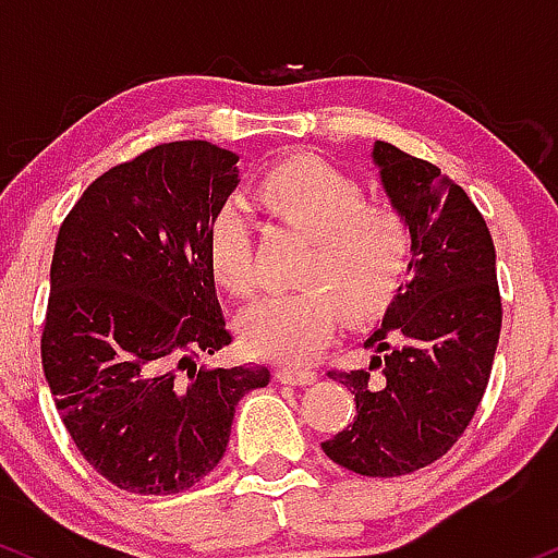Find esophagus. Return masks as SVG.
I'll use <instances>...</instances> for the list:
<instances>
[{"label":"esophagus","mask_w":558,"mask_h":558,"mask_svg":"<svg viewBox=\"0 0 558 558\" xmlns=\"http://www.w3.org/2000/svg\"><path fill=\"white\" fill-rule=\"evenodd\" d=\"M277 379L284 381V385H313L316 381V372H308V368L300 366H279Z\"/></svg>","instance_id":"esophagus-1"}]
</instances>
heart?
I'll use <instances>...</instances> for the list:
<instances>
[{
	"mask_svg": "<svg viewBox=\"0 0 558 558\" xmlns=\"http://www.w3.org/2000/svg\"><path fill=\"white\" fill-rule=\"evenodd\" d=\"M268 216L311 234L300 279L308 287L253 303L240 335L258 355L287 363L311 361L335 337L340 305L350 316L381 308L409 268L411 229L398 208L363 199L355 181L329 162L300 155L279 162L258 184ZM213 277L234 295L258 284L253 227L236 203L213 213L205 236Z\"/></svg>",
	"mask_w": 558,
	"mask_h": 558,
	"instance_id": "b5f03b06",
	"label": "heart"
}]
</instances>
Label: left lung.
Returning a JSON list of instances; mask_svg holds the SVG:
<instances>
[{"mask_svg": "<svg viewBox=\"0 0 558 558\" xmlns=\"http://www.w3.org/2000/svg\"><path fill=\"white\" fill-rule=\"evenodd\" d=\"M372 162L411 229L405 281L363 345L372 361L329 372L355 398L350 427L322 442L363 477H400L446 456L472 422L496 359L500 295L485 218L440 168L374 142Z\"/></svg>", "mask_w": 558, "mask_h": 558, "instance_id": "obj_1", "label": "left lung"}]
</instances>
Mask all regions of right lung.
I'll return each mask as SVG.
<instances>
[{
    "label": "right lung",
    "mask_w": 558,
    "mask_h": 558,
    "mask_svg": "<svg viewBox=\"0 0 558 558\" xmlns=\"http://www.w3.org/2000/svg\"><path fill=\"white\" fill-rule=\"evenodd\" d=\"M236 155L168 142L102 173L62 221L49 268L44 377L89 464L136 496L197 485L266 366L205 368L231 335L205 236L240 184Z\"/></svg>",
    "instance_id": "1"
}]
</instances>
